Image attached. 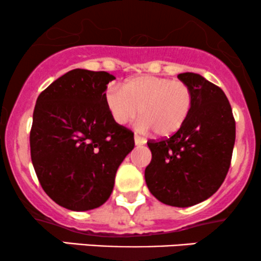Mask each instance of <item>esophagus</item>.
Wrapping results in <instances>:
<instances>
[{
  "label": "esophagus",
  "instance_id": "1",
  "mask_svg": "<svg viewBox=\"0 0 261 261\" xmlns=\"http://www.w3.org/2000/svg\"><path fill=\"white\" fill-rule=\"evenodd\" d=\"M135 145L136 146H142V145H145L146 143V140L143 139V137H141V136H139V135H135Z\"/></svg>",
  "mask_w": 261,
  "mask_h": 261
}]
</instances>
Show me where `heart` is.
I'll return each instance as SVG.
<instances>
[{
	"instance_id": "heart-1",
	"label": "heart",
	"mask_w": 261,
	"mask_h": 261,
	"mask_svg": "<svg viewBox=\"0 0 261 261\" xmlns=\"http://www.w3.org/2000/svg\"><path fill=\"white\" fill-rule=\"evenodd\" d=\"M113 120L131 122L140 113L139 127L158 136H169L182 126L194 101L190 86L181 81L157 76H139L119 87H110L106 95Z\"/></svg>"
}]
</instances>
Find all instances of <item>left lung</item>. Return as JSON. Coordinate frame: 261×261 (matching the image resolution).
<instances>
[{
	"mask_svg": "<svg viewBox=\"0 0 261 261\" xmlns=\"http://www.w3.org/2000/svg\"><path fill=\"white\" fill-rule=\"evenodd\" d=\"M178 79L190 86L193 108L176 133L147 141L152 160L145 179L161 202L189 207L208 199L222 185L232 160L236 121L220 87L197 73H180Z\"/></svg>",
	"mask_w": 261,
	"mask_h": 261,
	"instance_id": "1",
	"label": "left lung"
}]
</instances>
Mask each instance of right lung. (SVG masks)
Wrapping results in <instances>:
<instances>
[{"label":"right lung","instance_id":"right-lung-1","mask_svg":"<svg viewBox=\"0 0 261 261\" xmlns=\"http://www.w3.org/2000/svg\"><path fill=\"white\" fill-rule=\"evenodd\" d=\"M104 71H68L39 94L31 128V157L45 193L72 211L99 207L135 146L134 133L107 107Z\"/></svg>","mask_w":261,"mask_h":261}]
</instances>
